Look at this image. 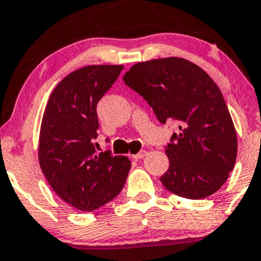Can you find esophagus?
I'll use <instances>...</instances> for the list:
<instances>
[{
	"mask_svg": "<svg viewBox=\"0 0 261 261\" xmlns=\"http://www.w3.org/2000/svg\"><path fill=\"white\" fill-rule=\"evenodd\" d=\"M147 150H141V152L139 153H137V154H134V155H132V157L134 158V160H142V158H144L147 155Z\"/></svg>",
	"mask_w": 261,
	"mask_h": 261,
	"instance_id": "obj_1",
	"label": "esophagus"
}]
</instances>
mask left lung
Masks as SVG:
<instances>
[{"mask_svg":"<svg viewBox=\"0 0 261 261\" xmlns=\"http://www.w3.org/2000/svg\"><path fill=\"white\" fill-rule=\"evenodd\" d=\"M123 80L162 124L173 120L178 125L166 146L170 167L161 177L163 186L191 200L216 192L233 170L238 137L210 75L186 59L166 58L136 64Z\"/></svg>","mask_w":261,"mask_h":261,"instance_id":"1","label":"left lung"}]
</instances>
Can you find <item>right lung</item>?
<instances>
[{"label":"right lung","mask_w":261,"mask_h":261,"mask_svg":"<svg viewBox=\"0 0 261 261\" xmlns=\"http://www.w3.org/2000/svg\"><path fill=\"white\" fill-rule=\"evenodd\" d=\"M123 65H90L64 77L51 93L40 129L39 162L51 189L80 211H93L120 192L130 170L124 155L96 152V106Z\"/></svg>","instance_id":"add662e5"}]
</instances>
